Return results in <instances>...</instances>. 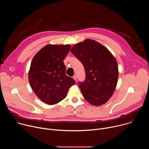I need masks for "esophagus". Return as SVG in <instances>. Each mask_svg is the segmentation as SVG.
Segmentation results:
<instances>
[{"label": "esophagus", "instance_id": "esophagus-1", "mask_svg": "<svg viewBox=\"0 0 149 149\" xmlns=\"http://www.w3.org/2000/svg\"><path fill=\"white\" fill-rule=\"evenodd\" d=\"M73 78L76 81V80H77V75H74V76H73Z\"/></svg>", "mask_w": 149, "mask_h": 149}]
</instances>
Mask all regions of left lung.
I'll return each instance as SVG.
<instances>
[{"label":"left lung","instance_id":"obj_1","mask_svg":"<svg viewBox=\"0 0 149 149\" xmlns=\"http://www.w3.org/2000/svg\"><path fill=\"white\" fill-rule=\"evenodd\" d=\"M71 52L81 61L86 72V79L78 83L84 98L96 106L105 103L117 84L118 70L115 58L108 49L91 39L75 44Z\"/></svg>","mask_w":149,"mask_h":149}]
</instances>
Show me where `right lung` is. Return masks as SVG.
<instances>
[{"label":"right lung","mask_w":149,"mask_h":149,"mask_svg":"<svg viewBox=\"0 0 149 149\" xmlns=\"http://www.w3.org/2000/svg\"><path fill=\"white\" fill-rule=\"evenodd\" d=\"M71 49L69 45H48L33 57L28 77L36 96L45 103L53 105L64 99L75 80L65 74L63 59Z\"/></svg>","instance_id":"add662e5"}]
</instances>
